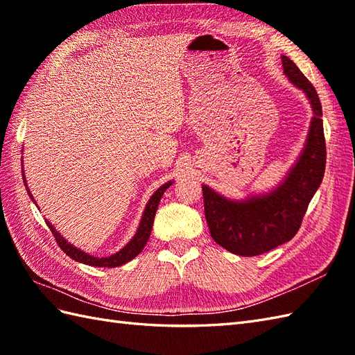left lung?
<instances>
[{
	"instance_id": "8db88e82",
	"label": "left lung",
	"mask_w": 355,
	"mask_h": 355,
	"mask_svg": "<svg viewBox=\"0 0 355 355\" xmlns=\"http://www.w3.org/2000/svg\"><path fill=\"white\" fill-rule=\"evenodd\" d=\"M282 67L293 84L304 89L314 111L306 146L288 177L270 195L247 201H230L202 186L210 235L216 244L239 256L270 252L296 235L325 173L327 143L318 92L291 59L282 56Z\"/></svg>"
}]
</instances>
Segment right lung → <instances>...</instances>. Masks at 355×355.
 Returning <instances> with one entry per match:
<instances>
[{"label":"right lung","instance_id":"add662e5","mask_svg":"<svg viewBox=\"0 0 355 355\" xmlns=\"http://www.w3.org/2000/svg\"><path fill=\"white\" fill-rule=\"evenodd\" d=\"M22 178H24V175H22ZM24 184H26V180H24ZM171 184L172 183L169 182V183L163 184L160 189H157V192L153 195V197H150L149 202L146 205L145 212H143V216H141V221H140L137 233H135L134 238L122 248V250L117 252L116 254L108 256V258H96V256H92V254H88L85 252L79 250V248H76V247H73L71 244L67 243V241L61 235H59V233L56 232V229L53 227V225L49 221H45V223H47L49 229L51 230L53 236H55L58 245L61 247V250L64 253L69 254L71 259L78 261V262H82V263H87V266H93V267H108V268H112V267L123 266V263H126L128 261H131L132 258H135V256H137L143 250V247L146 245L148 239H149V235H150V230H153V224H154V218H155L158 202H160V198L163 197L164 191L168 189ZM27 192L30 193L28 187H27ZM30 197H32V193H30ZM32 200H33V197H32Z\"/></svg>","mask_w":355,"mask_h":355}]
</instances>
